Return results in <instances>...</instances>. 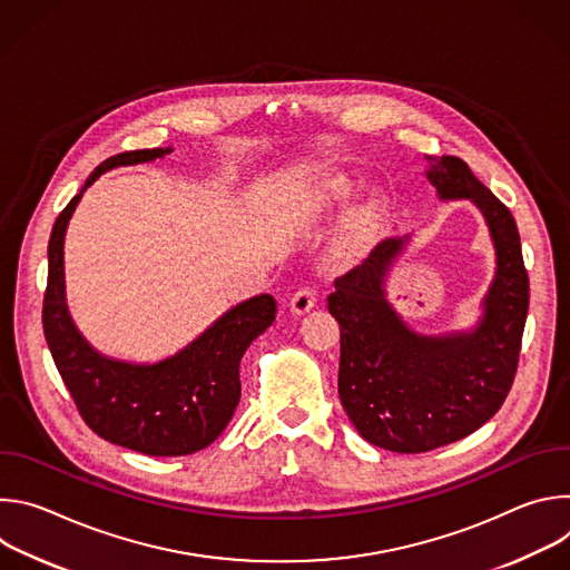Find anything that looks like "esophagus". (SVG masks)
Here are the masks:
<instances>
[{
	"label": "esophagus",
	"mask_w": 570,
	"mask_h": 570,
	"mask_svg": "<svg viewBox=\"0 0 570 570\" xmlns=\"http://www.w3.org/2000/svg\"><path fill=\"white\" fill-rule=\"evenodd\" d=\"M313 304H315V293H313V288H299V291L291 297V311H293L295 315L308 313V311L313 308Z\"/></svg>",
	"instance_id": "34e87169"
}]
</instances>
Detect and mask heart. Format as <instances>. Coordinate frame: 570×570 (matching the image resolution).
<instances>
[{
    "label": "heart",
    "instance_id": "heart-1",
    "mask_svg": "<svg viewBox=\"0 0 570 570\" xmlns=\"http://www.w3.org/2000/svg\"><path fill=\"white\" fill-rule=\"evenodd\" d=\"M354 191H356V185H354V180L347 174H332V176L315 183V187L311 191V203H313V207L317 212H330L336 205H343L345 200H350L354 196ZM376 209H379V200L370 198L361 207L358 216L361 218H370Z\"/></svg>",
    "mask_w": 570,
    "mask_h": 570
}]
</instances>
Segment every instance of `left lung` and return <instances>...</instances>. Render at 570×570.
Listing matches in <instances>:
<instances>
[{"label": "left lung", "mask_w": 570, "mask_h": 570, "mask_svg": "<svg viewBox=\"0 0 570 570\" xmlns=\"http://www.w3.org/2000/svg\"><path fill=\"white\" fill-rule=\"evenodd\" d=\"M440 200H471L490 229L497 273L469 332L426 336L387 299V275L411 236L385 238L336 279L330 313L341 324L338 394L361 438L394 453L458 442L503 405L519 363L530 286L510 209L453 155L426 157Z\"/></svg>", "instance_id": "obj_1"}]
</instances>
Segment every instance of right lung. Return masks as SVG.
I'll use <instances>...</instances> for the list:
<instances>
[{"label":"right lung","mask_w":570,"mask_h":570,"mask_svg":"<svg viewBox=\"0 0 570 570\" xmlns=\"http://www.w3.org/2000/svg\"><path fill=\"white\" fill-rule=\"evenodd\" d=\"M174 153L130 150L108 157L53 223L42 327L53 363L80 417L104 440L157 458L189 455L209 446L240 399L238 363L275 320L273 295H255L225 311L178 354L130 363L101 354L73 324L65 297V232L86 189L106 171L144 165Z\"/></svg>","instance_id":"add662e5"}]
</instances>
